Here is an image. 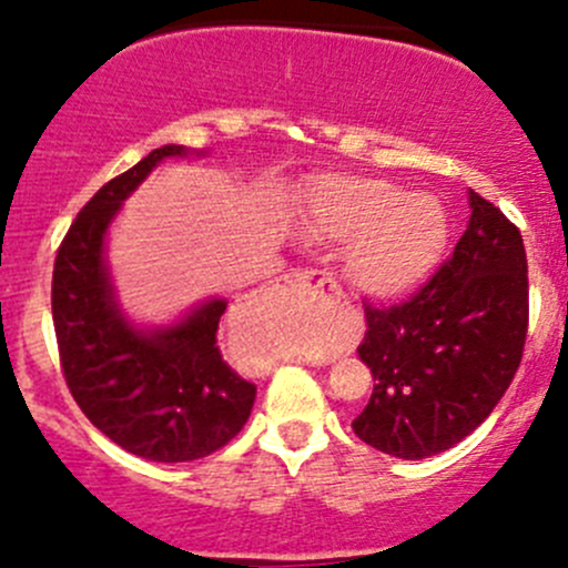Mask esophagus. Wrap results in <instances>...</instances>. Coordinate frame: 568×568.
I'll return each mask as SVG.
<instances>
[{
	"label": "esophagus",
	"mask_w": 568,
	"mask_h": 568,
	"mask_svg": "<svg viewBox=\"0 0 568 568\" xmlns=\"http://www.w3.org/2000/svg\"><path fill=\"white\" fill-rule=\"evenodd\" d=\"M291 285H302V288H311L316 291L321 296H329V300H341L343 291L341 285L332 280V274L326 272H318V268H311V272H294L288 277Z\"/></svg>",
	"instance_id": "1"
}]
</instances>
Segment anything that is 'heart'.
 Listing matches in <instances>:
<instances>
[{
	"instance_id": "obj_1",
	"label": "heart",
	"mask_w": 568,
	"mask_h": 568,
	"mask_svg": "<svg viewBox=\"0 0 568 568\" xmlns=\"http://www.w3.org/2000/svg\"><path fill=\"white\" fill-rule=\"evenodd\" d=\"M307 227L348 248V277L374 296L420 285L448 247V211L434 194H409L385 178H326L311 194ZM300 354H313L302 348Z\"/></svg>"
}]
</instances>
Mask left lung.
<instances>
[{
    "instance_id": "8db88e82",
    "label": "left lung",
    "mask_w": 568,
    "mask_h": 568,
    "mask_svg": "<svg viewBox=\"0 0 568 568\" xmlns=\"http://www.w3.org/2000/svg\"><path fill=\"white\" fill-rule=\"evenodd\" d=\"M469 225L454 255L406 302H365L359 359L374 374L352 428L398 459L443 454L489 417L523 363L528 257L519 227L469 192Z\"/></svg>"
}]
</instances>
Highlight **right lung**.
I'll list each match as a JSON object with an SVG mask.
<instances>
[{
    "instance_id": "right-lung-1",
    "label": "right lung",
    "mask_w": 568,
    "mask_h": 568,
    "mask_svg": "<svg viewBox=\"0 0 568 568\" xmlns=\"http://www.w3.org/2000/svg\"><path fill=\"white\" fill-rule=\"evenodd\" d=\"M164 145L106 181L68 227L54 257L51 318L65 385L99 432L151 462H194L244 428L255 385L222 359L216 329L227 302L211 300L181 324L140 332L120 316L104 266L114 211L162 159Z\"/></svg>"
}]
</instances>
